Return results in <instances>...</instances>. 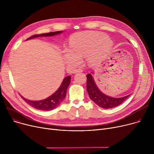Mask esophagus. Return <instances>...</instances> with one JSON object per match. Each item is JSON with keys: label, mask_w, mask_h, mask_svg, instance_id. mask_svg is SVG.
Here are the masks:
<instances>
[{"label": "esophagus", "mask_w": 154, "mask_h": 154, "mask_svg": "<svg viewBox=\"0 0 154 154\" xmlns=\"http://www.w3.org/2000/svg\"><path fill=\"white\" fill-rule=\"evenodd\" d=\"M82 69H76L75 71H74V74H76V73H81V72H82Z\"/></svg>", "instance_id": "1"}]
</instances>
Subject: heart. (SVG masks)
I'll return each mask as SVG.
<instances>
[{"mask_svg":"<svg viewBox=\"0 0 154 154\" xmlns=\"http://www.w3.org/2000/svg\"><path fill=\"white\" fill-rule=\"evenodd\" d=\"M114 42L102 33L85 32L75 34L70 37L69 47L63 52V57L69 66L74 67L85 57L90 66L99 63L111 50Z\"/></svg>","mask_w":154,"mask_h":154,"instance_id":"heart-1","label":"heart"}]
</instances>
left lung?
<instances>
[{
	"instance_id": "obj_1",
	"label": "left lung",
	"mask_w": 154,
	"mask_h": 154,
	"mask_svg": "<svg viewBox=\"0 0 154 154\" xmlns=\"http://www.w3.org/2000/svg\"><path fill=\"white\" fill-rule=\"evenodd\" d=\"M91 74L87 75V91L90 99L98 106L103 109H111L117 107L122 103L131 94L122 97H112L103 93L97 85Z\"/></svg>"
}]
</instances>
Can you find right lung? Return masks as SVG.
Here are the masks:
<instances>
[{
    "label": "right lung",
    "mask_w": 154,
    "mask_h": 154,
    "mask_svg": "<svg viewBox=\"0 0 154 154\" xmlns=\"http://www.w3.org/2000/svg\"><path fill=\"white\" fill-rule=\"evenodd\" d=\"M63 31H56L52 32H48L46 34H37L27 38L26 40H30L32 38H34L37 37H53L55 35H57L62 34ZM70 76L66 77L63 79V81L59 87V88L53 94H52L48 97L40 100H30L25 97H23L20 94V97L23 99V100L27 103H29L30 106L33 107L34 108L44 110V111H48L52 110L55 109L57 107H58L59 105L62 102L63 99H65L67 94V88L70 83Z\"/></svg>",
    "instance_id": "right-lung-1"
}]
</instances>
